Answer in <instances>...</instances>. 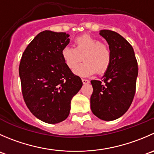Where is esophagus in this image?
<instances>
[{
	"label": "esophagus",
	"instance_id": "1",
	"mask_svg": "<svg viewBox=\"0 0 154 154\" xmlns=\"http://www.w3.org/2000/svg\"><path fill=\"white\" fill-rule=\"evenodd\" d=\"M82 82H83V83H89V81L88 80H86V79H82Z\"/></svg>",
	"mask_w": 154,
	"mask_h": 154
}]
</instances>
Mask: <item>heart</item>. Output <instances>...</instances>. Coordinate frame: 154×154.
I'll use <instances>...</instances> for the list:
<instances>
[{
  "instance_id": "obj_1",
  "label": "heart",
  "mask_w": 154,
  "mask_h": 154,
  "mask_svg": "<svg viewBox=\"0 0 154 154\" xmlns=\"http://www.w3.org/2000/svg\"><path fill=\"white\" fill-rule=\"evenodd\" d=\"M74 47H65L61 52L65 65L71 69L82 60L85 62L74 70L77 75L88 77L98 72L103 74L109 68L111 62V51L107 44L89 34H83L74 40Z\"/></svg>"
}]
</instances>
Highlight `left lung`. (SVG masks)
<instances>
[{"label": "left lung", "mask_w": 154, "mask_h": 154, "mask_svg": "<svg viewBox=\"0 0 154 154\" xmlns=\"http://www.w3.org/2000/svg\"><path fill=\"white\" fill-rule=\"evenodd\" d=\"M99 34L108 43L111 62L101 81L91 80V110L101 120L111 121L122 117L133 101L138 62L132 47L120 34L110 30Z\"/></svg>", "instance_id": "left-lung-1"}]
</instances>
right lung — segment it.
Listing matches in <instances>:
<instances>
[{
  "instance_id": "obj_1",
  "label": "right lung",
  "mask_w": 154,
  "mask_h": 154,
  "mask_svg": "<svg viewBox=\"0 0 154 154\" xmlns=\"http://www.w3.org/2000/svg\"><path fill=\"white\" fill-rule=\"evenodd\" d=\"M69 34L44 31L22 54L19 68L24 101L37 118L54 124L70 113L71 101L83 86L80 77L65 65L61 52Z\"/></svg>"
}]
</instances>
